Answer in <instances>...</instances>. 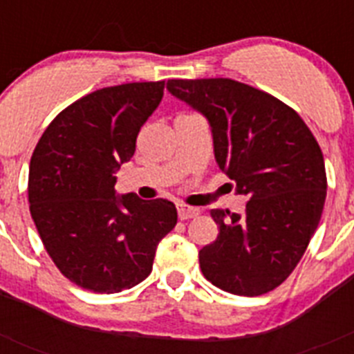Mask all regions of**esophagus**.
Instances as JSON below:
<instances>
[{"label": "esophagus", "mask_w": 354, "mask_h": 354, "mask_svg": "<svg viewBox=\"0 0 354 354\" xmlns=\"http://www.w3.org/2000/svg\"><path fill=\"white\" fill-rule=\"evenodd\" d=\"M177 214H179L180 220H189V218H195L200 214V211L196 207H189V205H177Z\"/></svg>", "instance_id": "34e87169"}]
</instances>
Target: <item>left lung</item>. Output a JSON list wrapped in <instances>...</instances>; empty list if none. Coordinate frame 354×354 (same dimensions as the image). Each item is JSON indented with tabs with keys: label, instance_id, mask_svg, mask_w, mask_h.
<instances>
[{
	"label": "left lung",
	"instance_id": "left-lung-1",
	"mask_svg": "<svg viewBox=\"0 0 354 354\" xmlns=\"http://www.w3.org/2000/svg\"><path fill=\"white\" fill-rule=\"evenodd\" d=\"M167 90L204 115L218 167L248 198L243 214L212 209L220 234L198 252L200 270L237 296L270 292L292 273L323 214L319 143L294 109L239 81L170 80Z\"/></svg>",
	"mask_w": 354,
	"mask_h": 354
}]
</instances>
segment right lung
Listing matches in <instances>:
<instances>
[{
  "instance_id": "add662e5",
  "label": "right lung",
  "mask_w": 354,
  "mask_h": 354,
  "mask_svg": "<svg viewBox=\"0 0 354 354\" xmlns=\"http://www.w3.org/2000/svg\"><path fill=\"white\" fill-rule=\"evenodd\" d=\"M162 88L165 81H150L84 95L49 124L31 156L28 200L40 239L62 274L92 292L143 282L177 223L168 200L115 189Z\"/></svg>"
}]
</instances>
